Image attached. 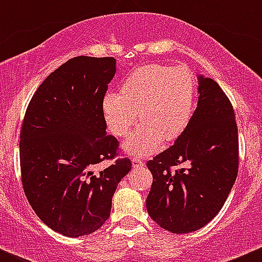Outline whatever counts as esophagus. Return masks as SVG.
I'll return each mask as SVG.
<instances>
[{"label": "esophagus", "instance_id": "34e87169", "mask_svg": "<svg viewBox=\"0 0 262 262\" xmlns=\"http://www.w3.org/2000/svg\"><path fill=\"white\" fill-rule=\"evenodd\" d=\"M132 165H133V167H142V166H144V162L141 160V158L136 157L132 160Z\"/></svg>", "mask_w": 262, "mask_h": 262}]
</instances>
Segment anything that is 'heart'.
Segmentation results:
<instances>
[{
	"mask_svg": "<svg viewBox=\"0 0 262 262\" xmlns=\"http://www.w3.org/2000/svg\"><path fill=\"white\" fill-rule=\"evenodd\" d=\"M195 76L185 66L149 63L134 68L119 84V94H106L101 113L107 129L119 138L142 125L126 142L136 156H149L162 141H176L190 123L194 107Z\"/></svg>",
	"mask_w": 262,
	"mask_h": 262,
	"instance_id": "b5f03b06",
	"label": "heart"
}]
</instances>
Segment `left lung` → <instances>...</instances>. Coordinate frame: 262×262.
Instances as JSON below:
<instances>
[{"label": "left lung", "mask_w": 262, "mask_h": 262, "mask_svg": "<svg viewBox=\"0 0 262 262\" xmlns=\"http://www.w3.org/2000/svg\"><path fill=\"white\" fill-rule=\"evenodd\" d=\"M238 129L228 96L199 77V101L175 143L147 162L153 181L147 210L172 233L203 228L222 209L238 173ZM173 165L181 168L172 171Z\"/></svg>", "instance_id": "8db88e82"}]
</instances>
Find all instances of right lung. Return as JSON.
<instances>
[{
  "label": "right lung",
  "mask_w": 262,
  "mask_h": 262,
  "mask_svg": "<svg viewBox=\"0 0 262 262\" xmlns=\"http://www.w3.org/2000/svg\"><path fill=\"white\" fill-rule=\"evenodd\" d=\"M113 57L71 58L41 82L20 132L23 189L53 231L80 237L110 216L112 198L132 161L106 134L101 102L115 75ZM113 163L104 170L97 165Z\"/></svg>",
  "instance_id": "right-lung-1"
}]
</instances>
